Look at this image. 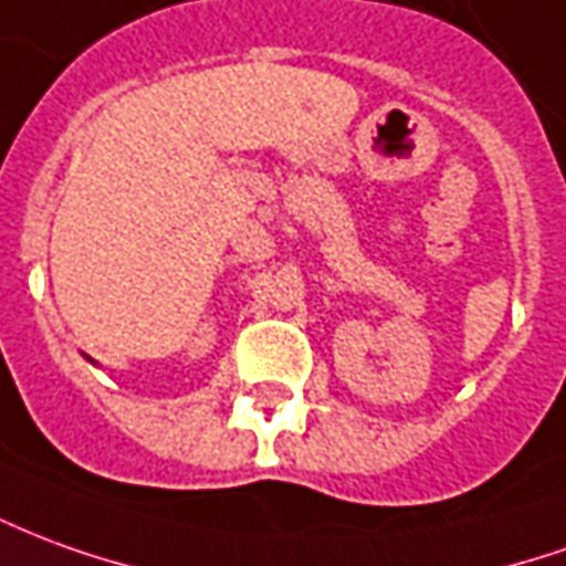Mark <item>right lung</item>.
Masks as SVG:
<instances>
[{
	"instance_id": "1",
	"label": "right lung",
	"mask_w": 566,
	"mask_h": 566,
	"mask_svg": "<svg viewBox=\"0 0 566 566\" xmlns=\"http://www.w3.org/2000/svg\"><path fill=\"white\" fill-rule=\"evenodd\" d=\"M88 361H91V358H88Z\"/></svg>"
}]
</instances>
